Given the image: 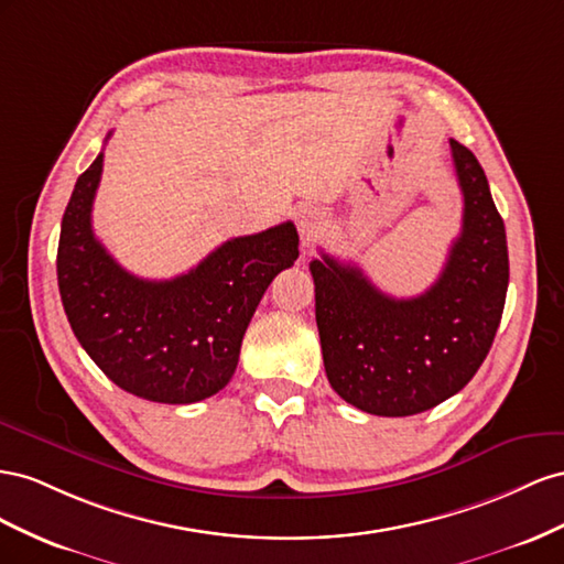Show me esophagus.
<instances>
[{
  "label": "esophagus",
  "mask_w": 564,
  "mask_h": 564,
  "mask_svg": "<svg viewBox=\"0 0 564 564\" xmlns=\"http://www.w3.org/2000/svg\"><path fill=\"white\" fill-rule=\"evenodd\" d=\"M321 215L316 210H312V207H304V210L297 213V229H300V236H302V246H312L314 238L318 236L321 231Z\"/></svg>",
  "instance_id": "34e87169"
}]
</instances>
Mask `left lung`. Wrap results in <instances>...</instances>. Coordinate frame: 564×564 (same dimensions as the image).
<instances>
[{"label":"left lung","mask_w":564,"mask_h":564,"mask_svg":"<svg viewBox=\"0 0 564 564\" xmlns=\"http://www.w3.org/2000/svg\"><path fill=\"white\" fill-rule=\"evenodd\" d=\"M460 236L423 295L392 297L321 252L310 262L330 388L373 415L423 413L460 392L487 359L508 291V243L487 174L456 139Z\"/></svg>","instance_id":"obj_1"}]
</instances>
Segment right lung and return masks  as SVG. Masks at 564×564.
<instances>
[{"mask_svg": "<svg viewBox=\"0 0 564 564\" xmlns=\"http://www.w3.org/2000/svg\"><path fill=\"white\" fill-rule=\"evenodd\" d=\"M104 153L77 176L63 213L58 291L79 345L134 397L193 404L231 380L243 335L269 283L297 260V229L283 221L238 236L182 276L147 281L122 269L91 229Z\"/></svg>", "mask_w": 564, "mask_h": 564, "instance_id": "1", "label": "right lung"}]
</instances>
